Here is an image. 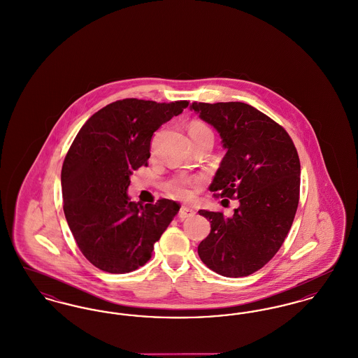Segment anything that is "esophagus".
I'll return each instance as SVG.
<instances>
[{
    "instance_id": "1",
    "label": "esophagus",
    "mask_w": 358,
    "mask_h": 358,
    "mask_svg": "<svg viewBox=\"0 0 358 358\" xmlns=\"http://www.w3.org/2000/svg\"><path fill=\"white\" fill-rule=\"evenodd\" d=\"M194 213H196V212H194L192 208H189V206H181L180 213H178V217H180L181 220H185L187 217L194 216Z\"/></svg>"
}]
</instances>
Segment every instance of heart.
Here are the masks:
<instances>
[{
    "instance_id": "obj_1",
    "label": "heart",
    "mask_w": 358,
    "mask_h": 358,
    "mask_svg": "<svg viewBox=\"0 0 358 358\" xmlns=\"http://www.w3.org/2000/svg\"><path fill=\"white\" fill-rule=\"evenodd\" d=\"M187 131H189V136L192 138V141L193 139H200L203 136H213L210 129L205 123L199 122V120H193L189 124ZM199 182H200L199 178L181 176V177H177V178L171 180V182L168 184V189H169V192H171L174 197L181 199V200H187L193 194L192 189H193V187H196Z\"/></svg>"
}]
</instances>
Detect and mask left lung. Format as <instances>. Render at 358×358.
Listing matches in <instances>:
<instances>
[{
	"mask_svg": "<svg viewBox=\"0 0 358 358\" xmlns=\"http://www.w3.org/2000/svg\"><path fill=\"white\" fill-rule=\"evenodd\" d=\"M190 108L219 131L227 149L209 190L238 201L231 217L199 210L210 222L199 256L222 276L251 275L279 251L294 222L301 187L298 152L280 124L247 103L193 102Z\"/></svg>",
	"mask_w": 358,
	"mask_h": 358,
	"instance_id": "left-lung-1",
	"label": "left lung"
}]
</instances>
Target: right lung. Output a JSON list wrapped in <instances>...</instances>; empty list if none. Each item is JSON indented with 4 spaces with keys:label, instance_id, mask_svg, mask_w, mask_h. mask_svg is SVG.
Here are the masks:
<instances>
[{
    "label": "right lung",
    "instance_id": "1",
    "mask_svg": "<svg viewBox=\"0 0 358 358\" xmlns=\"http://www.w3.org/2000/svg\"><path fill=\"white\" fill-rule=\"evenodd\" d=\"M187 101L136 98L110 103L85 122L62 168L63 209L85 259L99 270L126 273L143 266L180 206L130 201V176L148 165L154 131L187 108Z\"/></svg>",
    "mask_w": 358,
    "mask_h": 358
}]
</instances>
